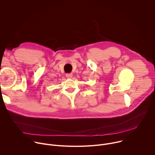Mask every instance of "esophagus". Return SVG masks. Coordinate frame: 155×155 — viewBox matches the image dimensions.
<instances>
[{
    "mask_svg": "<svg viewBox=\"0 0 155 155\" xmlns=\"http://www.w3.org/2000/svg\"><path fill=\"white\" fill-rule=\"evenodd\" d=\"M65 76H66V77H67L68 78L70 79V78H72V74H67L65 75Z\"/></svg>",
    "mask_w": 155,
    "mask_h": 155,
    "instance_id": "esophagus-1",
    "label": "esophagus"
}]
</instances>
